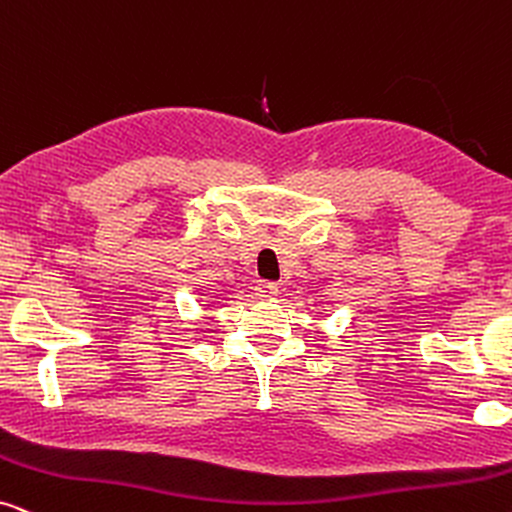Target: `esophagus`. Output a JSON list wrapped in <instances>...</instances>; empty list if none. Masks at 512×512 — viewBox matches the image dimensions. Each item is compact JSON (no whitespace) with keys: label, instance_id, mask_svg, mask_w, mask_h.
Here are the masks:
<instances>
[{"label":"esophagus","instance_id":"1","mask_svg":"<svg viewBox=\"0 0 512 512\" xmlns=\"http://www.w3.org/2000/svg\"><path fill=\"white\" fill-rule=\"evenodd\" d=\"M254 289L258 298H272L277 294V287L272 282H256Z\"/></svg>","mask_w":512,"mask_h":512}]
</instances>
